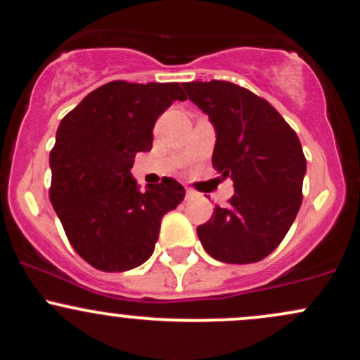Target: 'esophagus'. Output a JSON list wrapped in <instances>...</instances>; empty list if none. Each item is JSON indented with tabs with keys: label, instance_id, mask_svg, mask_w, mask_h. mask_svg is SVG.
I'll return each instance as SVG.
<instances>
[{
	"label": "esophagus",
	"instance_id": "esophagus-1",
	"mask_svg": "<svg viewBox=\"0 0 360 360\" xmlns=\"http://www.w3.org/2000/svg\"><path fill=\"white\" fill-rule=\"evenodd\" d=\"M193 196H195V191L188 188V190H186V198H193Z\"/></svg>",
	"mask_w": 360,
	"mask_h": 360
}]
</instances>
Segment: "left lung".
<instances>
[{"instance_id":"1","label":"left lung","mask_w":360,"mask_h":360,"mask_svg":"<svg viewBox=\"0 0 360 360\" xmlns=\"http://www.w3.org/2000/svg\"><path fill=\"white\" fill-rule=\"evenodd\" d=\"M183 86L215 129L212 165L234 186L229 207H215L196 234L215 260L259 262L281 243L302 205L307 162L297 132L271 103L233 82Z\"/></svg>"}]
</instances>
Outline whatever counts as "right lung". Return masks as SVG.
I'll return each instance as SVG.
<instances>
[{
    "label": "right lung",
    "instance_id": "1",
    "mask_svg": "<svg viewBox=\"0 0 360 360\" xmlns=\"http://www.w3.org/2000/svg\"><path fill=\"white\" fill-rule=\"evenodd\" d=\"M176 100H186L179 82L113 81L60 122L50 200L70 245L94 269L122 272L146 262L162 217L184 200L172 177L141 191L131 174L136 153L151 150L155 122Z\"/></svg>",
    "mask_w": 360,
    "mask_h": 360
}]
</instances>
